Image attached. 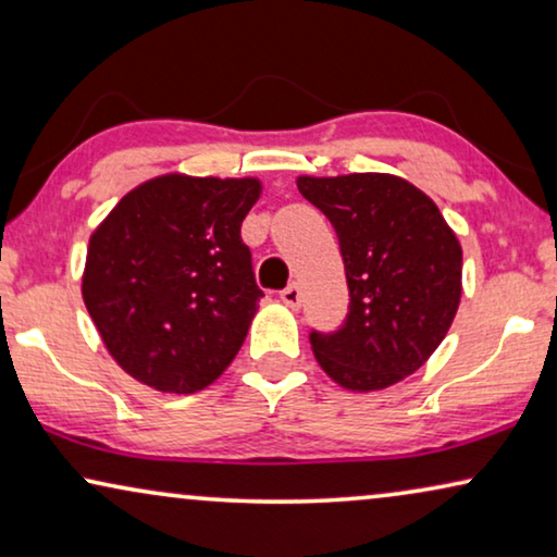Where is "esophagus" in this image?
Instances as JSON below:
<instances>
[{"mask_svg": "<svg viewBox=\"0 0 557 557\" xmlns=\"http://www.w3.org/2000/svg\"><path fill=\"white\" fill-rule=\"evenodd\" d=\"M278 296H281V301L286 304V307L299 309V304H301V288H299V284H288Z\"/></svg>", "mask_w": 557, "mask_h": 557, "instance_id": "1", "label": "esophagus"}]
</instances>
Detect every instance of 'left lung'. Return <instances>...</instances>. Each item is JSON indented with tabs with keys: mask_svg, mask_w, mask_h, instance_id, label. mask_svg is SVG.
<instances>
[{
	"mask_svg": "<svg viewBox=\"0 0 557 557\" xmlns=\"http://www.w3.org/2000/svg\"><path fill=\"white\" fill-rule=\"evenodd\" d=\"M339 238L349 311L311 332L317 362L352 393L413 375L444 342L461 301V246L436 202L395 174L299 177Z\"/></svg>",
	"mask_w": 557,
	"mask_h": 557,
	"instance_id": "left-lung-1",
	"label": "left lung"
}]
</instances>
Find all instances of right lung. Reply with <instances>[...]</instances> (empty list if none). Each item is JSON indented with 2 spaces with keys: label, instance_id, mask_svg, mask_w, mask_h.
Wrapping results in <instances>:
<instances>
[{
  "label": "right lung",
  "instance_id": "right-lung-1",
  "mask_svg": "<svg viewBox=\"0 0 557 557\" xmlns=\"http://www.w3.org/2000/svg\"><path fill=\"white\" fill-rule=\"evenodd\" d=\"M256 177L162 174L119 200L88 243L83 301L139 383L197 393L223 375L263 292L240 238Z\"/></svg>",
  "mask_w": 557,
  "mask_h": 557
}]
</instances>
